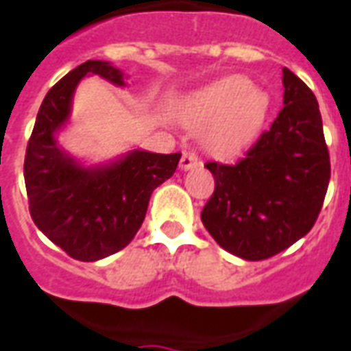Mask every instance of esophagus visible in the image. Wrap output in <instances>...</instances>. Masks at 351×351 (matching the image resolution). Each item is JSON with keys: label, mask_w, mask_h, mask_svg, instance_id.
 Returning a JSON list of instances; mask_svg holds the SVG:
<instances>
[{"label": "esophagus", "mask_w": 351, "mask_h": 351, "mask_svg": "<svg viewBox=\"0 0 351 351\" xmlns=\"http://www.w3.org/2000/svg\"><path fill=\"white\" fill-rule=\"evenodd\" d=\"M202 165V159H199V155L196 154V149H186L183 157H181V170H192V168H196V166Z\"/></svg>", "instance_id": "1"}]
</instances>
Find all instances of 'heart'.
<instances>
[{"mask_svg": "<svg viewBox=\"0 0 351 351\" xmlns=\"http://www.w3.org/2000/svg\"><path fill=\"white\" fill-rule=\"evenodd\" d=\"M268 94L246 77L231 75L216 81L192 97L186 120L207 129L205 142L215 154H229L246 144L265 122Z\"/></svg>", "mask_w": 351, "mask_h": 351, "instance_id": "obj_1", "label": "heart"}]
</instances>
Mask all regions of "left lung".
<instances>
[{"mask_svg":"<svg viewBox=\"0 0 351 351\" xmlns=\"http://www.w3.org/2000/svg\"><path fill=\"white\" fill-rule=\"evenodd\" d=\"M283 109L237 162L205 165L215 192L202 210L210 237L246 261L278 255L315 226L331 165L318 101L283 68Z\"/></svg>","mask_w":351,"mask_h":351,"instance_id":"left-lung-1","label":"left lung"}]
</instances>
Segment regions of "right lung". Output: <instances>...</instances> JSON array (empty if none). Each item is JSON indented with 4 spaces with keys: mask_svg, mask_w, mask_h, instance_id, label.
I'll use <instances>...</instances> for the list:
<instances>
[{
    "mask_svg": "<svg viewBox=\"0 0 351 351\" xmlns=\"http://www.w3.org/2000/svg\"><path fill=\"white\" fill-rule=\"evenodd\" d=\"M96 73L123 86V73L105 60H86L44 97L27 142L23 178L29 213L42 233L77 261L120 252L141 229L152 192L170 179L181 154L135 149L110 165L85 168L57 146L55 133L70 116L73 90Z\"/></svg>",
    "mask_w": 351,
    "mask_h": 351,
    "instance_id": "obj_1",
    "label": "right lung"
}]
</instances>
